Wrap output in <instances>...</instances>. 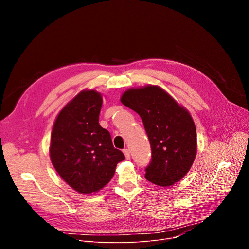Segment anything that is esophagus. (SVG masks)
Wrapping results in <instances>:
<instances>
[{
	"mask_svg": "<svg viewBox=\"0 0 249 249\" xmlns=\"http://www.w3.org/2000/svg\"><path fill=\"white\" fill-rule=\"evenodd\" d=\"M123 153H124V155H125V157H126V159H127V160H130V158H131L130 151H129L128 149H125V150L123 151Z\"/></svg>",
	"mask_w": 249,
	"mask_h": 249,
	"instance_id": "34e87169",
	"label": "esophagus"
}]
</instances>
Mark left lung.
Returning a JSON list of instances; mask_svg holds the SVG:
<instances>
[{"label":"left lung","mask_w":249,"mask_h":249,"mask_svg":"<svg viewBox=\"0 0 249 249\" xmlns=\"http://www.w3.org/2000/svg\"><path fill=\"white\" fill-rule=\"evenodd\" d=\"M121 102L137 112L148 135L152 158L146 179L170 186L189 171L197 151L195 124L189 112L157 86L131 89Z\"/></svg>","instance_id":"1"}]
</instances>
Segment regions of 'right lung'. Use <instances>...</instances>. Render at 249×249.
Segmentation results:
<instances>
[{
  "instance_id": "1",
  "label": "right lung",
  "mask_w": 249,
  "mask_h": 249,
  "mask_svg": "<svg viewBox=\"0 0 249 249\" xmlns=\"http://www.w3.org/2000/svg\"><path fill=\"white\" fill-rule=\"evenodd\" d=\"M101 105L95 90L80 92L61 110L52 130L51 161L62 178L83 194L103 188L125 160L113 147L110 133L98 123Z\"/></svg>"
}]
</instances>
